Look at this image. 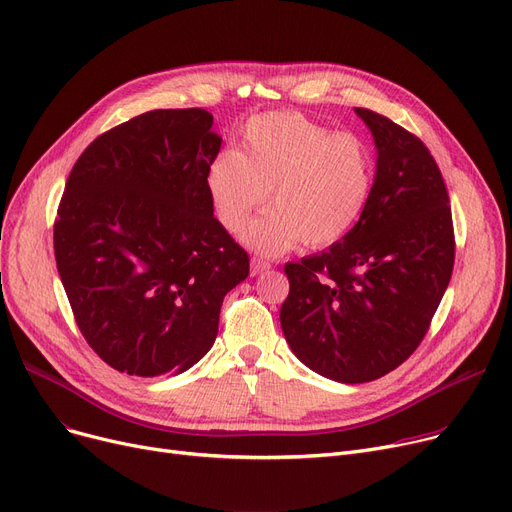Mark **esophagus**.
Wrapping results in <instances>:
<instances>
[{
    "label": "esophagus",
    "mask_w": 512,
    "mask_h": 512,
    "mask_svg": "<svg viewBox=\"0 0 512 512\" xmlns=\"http://www.w3.org/2000/svg\"><path fill=\"white\" fill-rule=\"evenodd\" d=\"M267 270H272V263L270 261H265L261 257H253L251 259V274L253 276H259V274H263Z\"/></svg>",
    "instance_id": "1"
}]
</instances>
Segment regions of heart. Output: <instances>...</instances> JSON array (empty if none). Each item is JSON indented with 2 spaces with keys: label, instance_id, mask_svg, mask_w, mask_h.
<instances>
[{
  "label": "heart",
  "instance_id": "obj_1",
  "mask_svg": "<svg viewBox=\"0 0 512 512\" xmlns=\"http://www.w3.org/2000/svg\"><path fill=\"white\" fill-rule=\"evenodd\" d=\"M371 147L355 132H332L299 112L253 116L242 151L224 149L205 172L215 220L238 232L249 215L272 201L245 240L261 253H284L303 240L324 249L351 230L369 201Z\"/></svg>",
  "mask_w": 512,
  "mask_h": 512
}]
</instances>
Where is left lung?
Returning <instances> with one entry per match:
<instances>
[{
	"mask_svg": "<svg viewBox=\"0 0 512 512\" xmlns=\"http://www.w3.org/2000/svg\"><path fill=\"white\" fill-rule=\"evenodd\" d=\"M378 147L359 222L328 251L286 263L280 324L309 369L342 384L378 380L425 338L454 267L450 197L419 137L357 107Z\"/></svg>",
	"mask_w": 512,
	"mask_h": 512,
	"instance_id": "8db88e82",
	"label": "left lung"
}]
</instances>
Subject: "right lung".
Masks as SVG:
<instances>
[{
	"label": "right lung",
	"mask_w": 512,
	"mask_h": 512,
	"mask_svg": "<svg viewBox=\"0 0 512 512\" xmlns=\"http://www.w3.org/2000/svg\"><path fill=\"white\" fill-rule=\"evenodd\" d=\"M201 107L153 110L80 153L53 222L76 326L101 361L141 378L184 371L218 336L249 253L213 218L205 172L220 153Z\"/></svg>",
	"instance_id": "add662e5"
}]
</instances>
